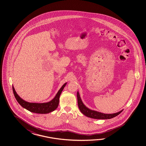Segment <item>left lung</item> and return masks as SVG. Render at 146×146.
I'll list each match as a JSON object with an SVG mask.
<instances>
[{"mask_svg":"<svg viewBox=\"0 0 146 146\" xmlns=\"http://www.w3.org/2000/svg\"><path fill=\"white\" fill-rule=\"evenodd\" d=\"M77 96L78 105L80 111L82 114H84V115L88 117L94 118V119H111L119 115L123 111V110H122L119 112H117L116 113H113V114H104L101 112H97L94 110H91L89 108H88L87 106H86L83 103L82 100L81 99L80 94L78 91L77 92Z\"/></svg>","mask_w":146,"mask_h":146,"instance_id":"obj_1","label":"left lung"}]
</instances>
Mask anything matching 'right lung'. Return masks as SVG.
Returning a JSON list of instances; mask_svg holds the SVG:
<instances>
[{"label":"right lung","instance_id":"obj_1","mask_svg":"<svg viewBox=\"0 0 146 146\" xmlns=\"http://www.w3.org/2000/svg\"><path fill=\"white\" fill-rule=\"evenodd\" d=\"M67 82L64 84L56 94V96L50 102L46 103H31L25 101L21 99L17 93L14 87L13 86V92L17 101L19 104L23 108L30 112L38 114H47L55 110L59 104V97Z\"/></svg>","mask_w":146,"mask_h":146}]
</instances>
